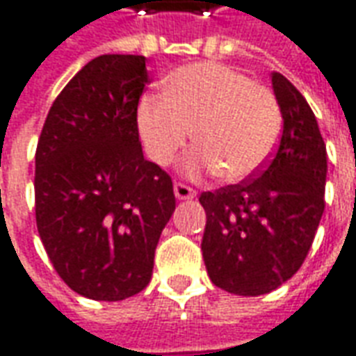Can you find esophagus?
I'll use <instances>...</instances> for the list:
<instances>
[{"mask_svg":"<svg viewBox=\"0 0 356 356\" xmlns=\"http://www.w3.org/2000/svg\"><path fill=\"white\" fill-rule=\"evenodd\" d=\"M174 195L178 200H192V197H195V190L190 188V186H186V184L176 182L174 184Z\"/></svg>","mask_w":356,"mask_h":356,"instance_id":"34e87169","label":"esophagus"}]
</instances>
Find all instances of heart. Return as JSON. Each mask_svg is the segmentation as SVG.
<instances>
[{
    "instance_id": "heart-1",
    "label": "heart",
    "mask_w": 356,
    "mask_h": 356,
    "mask_svg": "<svg viewBox=\"0 0 356 356\" xmlns=\"http://www.w3.org/2000/svg\"><path fill=\"white\" fill-rule=\"evenodd\" d=\"M137 131L153 163L166 166L193 139L200 145L184 172H217L240 182L259 172L281 134V110L271 90L222 63L203 61L172 71L163 95H145Z\"/></svg>"
}]
</instances>
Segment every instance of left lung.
Segmentation results:
<instances>
[{
  "mask_svg": "<svg viewBox=\"0 0 356 356\" xmlns=\"http://www.w3.org/2000/svg\"><path fill=\"white\" fill-rule=\"evenodd\" d=\"M271 85L283 116L273 159L256 178L200 195L209 279L240 296L271 293L295 275L325 207L327 154L312 108L281 73L271 71Z\"/></svg>",
  "mask_w": 356,
  "mask_h": 356,
  "instance_id": "left-lung-1",
  "label": "left lung"
}]
</instances>
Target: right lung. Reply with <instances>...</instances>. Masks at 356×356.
Wrapping results in <instances>:
<instances>
[{"label":"right lung","mask_w":356,"mask_h":356,"mask_svg":"<svg viewBox=\"0 0 356 356\" xmlns=\"http://www.w3.org/2000/svg\"><path fill=\"white\" fill-rule=\"evenodd\" d=\"M145 56L90 60L54 100L36 147V227L65 285L90 300L141 293L176 209L172 180L141 151Z\"/></svg>","instance_id":"1"}]
</instances>
